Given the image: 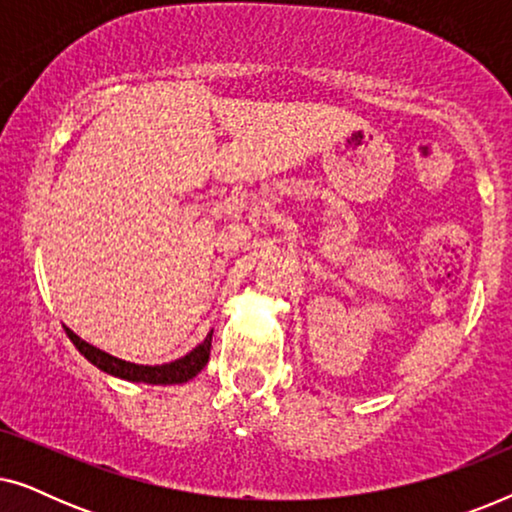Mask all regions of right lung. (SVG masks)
Listing matches in <instances>:
<instances>
[{"label":"right lung","instance_id":"1","mask_svg":"<svg viewBox=\"0 0 512 512\" xmlns=\"http://www.w3.org/2000/svg\"><path fill=\"white\" fill-rule=\"evenodd\" d=\"M65 331L69 335V340L74 342V347L86 356V359L97 366L104 373L121 377V380L128 382H144V384H184L188 380H193L195 375L200 373L202 368L207 366L209 361V352H212V333L207 335L205 340L200 342L193 352H188L181 359L172 361V363H163V366H139V363H130L123 359H116L102 349H97L93 345H88L86 340H81L74 331H69L65 326Z\"/></svg>","mask_w":512,"mask_h":512}]
</instances>
